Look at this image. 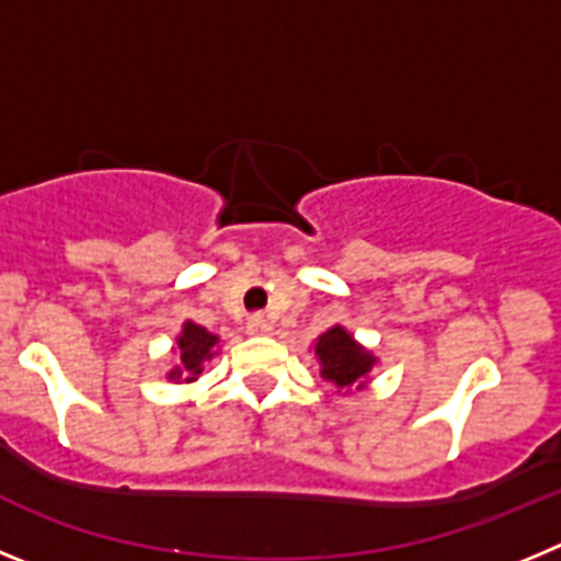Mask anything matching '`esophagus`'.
I'll list each match as a JSON object with an SVG mask.
<instances>
[{
    "label": "esophagus",
    "instance_id": "obj_1",
    "mask_svg": "<svg viewBox=\"0 0 561 561\" xmlns=\"http://www.w3.org/2000/svg\"><path fill=\"white\" fill-rule=\"evenodd\" d=\"M247 331H250V334H270L272 320L264 314H252L250 320H247Z\"/></svg>",
    "mask_w": 561,
    "mask_h": 561
}]
</instances>
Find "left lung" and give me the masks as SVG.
Segmentation results:
<instances>
[{
	"label": "left lung",
	"mask_w": 561,
	"mask_h": 561,
	"mask_svg": "<svg viewBox=\"0 0 561 561\" xmlns=\"http://www.w3.org/2000/svg\"><path fill=\"white\" fill-rule=\"evenodd\" d=\"M317 356L323 362V379L334 381L336 388H351L354 381H359L362 376L374 368V356L368 351H362L354 342V336L348 331H342L340 325H334L331 331H325L320 340H317Z\"/></svg>",
	"instance_id": "8db88e82"
}]
</instances>
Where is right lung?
Wrapping results in <instances>:
<instances>
[{
    "label": "right lung",
    "instance_id": "right-lung-1",
    "mask_svg": "<svg viewBox=\"0 0 561 561\" xmlns=\"http://www.w3.org/2000/svg\"><path fill=\"white\" fill-rule=\"evenodd\" d=\"M216 342L219 340H216L207 329H202V325L196 323H185V329H182V336H180L182 365H176V368L171 370V379H185V381L196 379V376L202 374V362H205L207 356H213L210 351Z\"/></svg>",
    "mask_w": 561,
    "mask_h": 561
}]
</instances>
